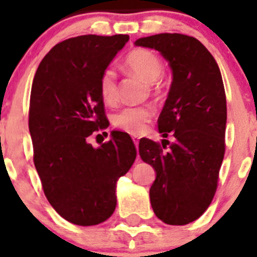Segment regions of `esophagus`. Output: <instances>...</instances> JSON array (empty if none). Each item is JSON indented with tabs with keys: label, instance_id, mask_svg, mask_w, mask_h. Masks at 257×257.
Returning a JSON list of instances; mask_svg holds the SVG:
<instances>
[{
	"label": "esophagus",
	"instance_id": "34e87169",
	"mask_svg": "<svg viewBox=\"0 0 257 257\" xmlns=\"http://www.w3.org/2000/svg\"><path fill=\"white\" fill-rule=\"evenodd\" d=\"M133 140H134V144H135L136 149L139 148V140H138V138H136V136H134V138H133Z\"/></svg>",
	"mask_w": 257,
	"mask_h": 257
}]
</instances>
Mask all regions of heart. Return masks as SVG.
I'll return each instance as SVG.
<instances>
[{
    "mask_svg": "<svg viewBox=\"0 0 257 257\" xmlns=\"http://www.w3.org/2000/svg\"><path fill=\"white\" fill-rule=\"evenodd\" d=\"M127 68L142 77L147 82H154L163 73L162 61L158 56L148 50H134L126 58ZM99 91L105 103L113 104L117 100V82H115V72L110 68L101 73L99 81ZM153 117V109L147 105L127 106L113 117V124L117 128L131 135H139L145 130L147 124Z\"/></svg>",
    "mask_w": 257,
    "mask_h": 257,
    "instance_id": "heart-1",
    "label": "heart"
}]
</instances>
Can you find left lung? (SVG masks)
Returning <instances> with one entry per match:
<instances>
[{"label":"left lung","instance_id":"8db88e82","mask_svg":"<svg viewBox=\"0 0 257 257\" xmlns=\"http://www.w3.org/2000/svg\"><path fill=\"white\" fill-rule=\"evenodd\" d=\"M161 52L172 82L158 130L175 142L139 143V154L156 170L149 189L152 208L169 225H185L207 210L217 188L225 153L226 97L219 65L197 38L161 33L135 41ZM170 145L167 152L163 151Z\"/></svg>","mask_w":257,"mask_h":257}]
</instances>
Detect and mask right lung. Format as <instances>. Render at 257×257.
Returning a JSON list of instances; mask_svg holds the SVG:
<instances>
[{"label": "right lung", "mask_w": 257, "mask_h": 257, "mask_svg": "<svg viewBox=\"0 0 257 257\" xmlns=\"http://www.w3.org/2000/svg\"><path fill=\"white\" fill-rule=\"evenodd\" d=\"M128 41L127 35H86L55 45L33 78L29 133L45 196L67 221L97 225L112 216L115 187L136 158L126 133L94 148L87 138L109 122L99 91L101 73Z\"/></svg>", "instance_id": "right-lung-1"}]
</instances>
